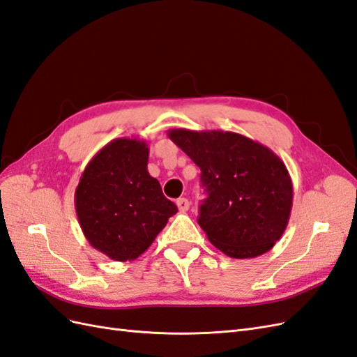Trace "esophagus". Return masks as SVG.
I'll return each instance as SVG.
<instances>
[{"instance_id": "34e87169", "label": "esophagus", "mask_w": 357, "mask_h": 357, "mask_svg": "<svg viewBox=\"0 0 357 357\" xmlns=\"http://www.w3.org/2000/svg\"><path fill=\"white\" fill-rule=\"evenodd\" d=\"M176 205H178V208H179L181 212H187V211L190 209V202H188V199H184V197L178 199Z\"/></svg>"}]
</instances>
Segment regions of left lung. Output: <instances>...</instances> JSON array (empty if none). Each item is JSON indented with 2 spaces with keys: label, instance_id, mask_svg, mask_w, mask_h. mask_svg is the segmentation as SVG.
I'll return each mask as SVG.
<instances>
[{
  "label": "left lung",
  "instance_id": "left-lung-1",
  "mask_svg": "<svg viewBox=\"0 0 357 357\" xmlns=\"http://www.w3.org/2000/svg\"><path fill=\"white\" fill-rule=\"evenodd\" d=\"M167 136L202 170L206 199L197 222L212 245L233 259L268 252L286 230L293 203L282 160L231 131L172 128Z\"/></svg>",
  "mask_w": 357,
  "mask_h": 357
}]
</instances>
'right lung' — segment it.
Returning <instances> with one entry per match:
<instances>
[{"label":"right lung","instance_id":"add662e5","mask_svg":"<svg viewBox=\"0 0 357 357\" xmlns=\"http://www.w3.org/2000/svg\"><path fill=\"white\" fill-rule=\"evenodd\" d=\"M145 140L109 142L91 160L75 192L77 220L88 242L112 260H135L166 227L178 208L148 172Z\"/></svg>","mask_w":357,"mask_h":357}]
</instances>
